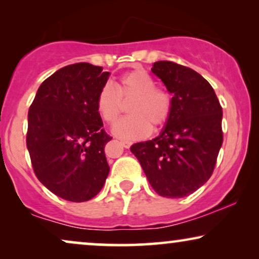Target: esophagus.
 Here are the masks:
<instances>
[{
	"mask_svg": "<svg viewBox=\"0 0 259 259\" xmlns=\"http://www.w3.org/2000/svg\"><path fill=\"white\" fill-rule=\"evenodd\" d=\"M121 145L125 148H130L131 146H132V141H127V140H123L121 141Z\"/></svg>",
	"mask_w": 259,
	"mask_h": 259,
	"instance_id": "esophagus-1",
	"label": "esophagus"
}]
</instances>
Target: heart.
<instances>
[{
    "mask_svg": "<svg viewBox=\"0 0 259 259\" xmlns=\"http://www.w3.org/2000/svg\"><path fill=\"white\" fill-rule=\"evenodd\" d=\"M131 115L113 127V133L123 139H140L151 132V125L160 127L172 113V95L155 87V80L143 68H136L119 77L116 87L106 83L97 97V109L102 120L114 123L130 101Z\"/></svg>",
    "mask_w": 259,
    "mask_h": 259,
    "instance_id": "heart-1",
    "label": "heart"
}]
</instances>
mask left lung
Segmentation results:
<instances>
[{"instance_id": "left-lung-1", "label": "left lung", "mask_w": 259, "mask_h": 259, "mask_svg": "<svg viewBox=\"0 0 259 259\" xmlns=\"http://www.w3.org/2000/svg\"><path fill=\"white\" fill-rule=\"evenodd\" d=\"M152 72L172 93V113L160 136L134 144L151 186L159 196L183 198L210 179L223 144V109L199 73L172 61L154 62Z\"/></svg>"}]
</instances>
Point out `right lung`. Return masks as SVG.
<instances>
[{"mask_svg":"<svg viewBox=\"0 0 259 259\" xmlns=\"http://www.w3.org/2000/svg\"><path fill=\"white\" fill-rule=\"evenodd\" d=\"M109 76L102 67H63L38 87L28 112L27 148L35 176L62 199L81 203L100 192L109 173L97 97Z\"/></svg>","mask_w":259,"mask_h":259,"instance_id":"obj_1","label":"right lung"}]
</instances>
